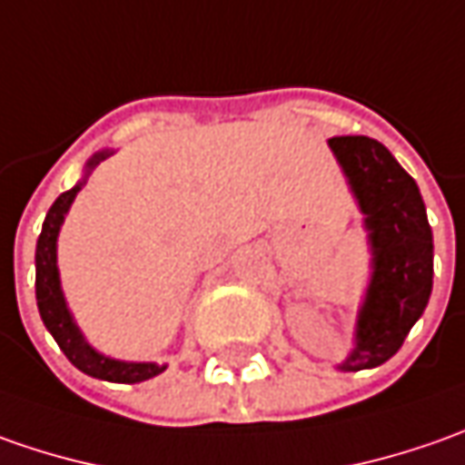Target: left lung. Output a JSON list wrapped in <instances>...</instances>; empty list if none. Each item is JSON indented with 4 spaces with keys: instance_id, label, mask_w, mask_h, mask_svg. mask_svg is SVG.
I'll return each instance as SVG.
<instances>
[{
    "instance_id": "obj_1",
    "label": "left lung",
    "mask_w": 465,
    "mask_h": 465,
    "mask_svg": "<svg viewBox=\"0 0 465 465\" xmlns=\"http://www.w3.org/2000/svg\"><path fill=\"white\" fill-rule=\"evenodd\" d=\"M329 149L362 213L371 244L355 347L337 371L378 368L399 352L432 293V229L417 183L393 153L368 136L329 138Z\"/></svg>"
}]
</instances>
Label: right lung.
<instances>
[{
  "label": "right lung",
  "mask_w": 465,
  "mask_h": 465,
  "mask_svg": "<svg viewBox=\"0 0 465 465\" xmlns=\"http://www.w3.org/2000/svg\"><path fill=\"white\" fill-rule=\"evenodd\" d=\"M113 149L97 152L84 167V177L74 184L72 190L61 193L56 203L48 208L45 221H43V232L38 236V247H35V298H38V312L45 329L54 334V340L61 347V352L76 365L82 373L100 381H110V383H141L149 378L159 376L167 371V365L159 362H134V361H115L107 358L100 350H94L87 342V337L82 334V329L76 327L72 312L66 306V298L61 291V275H58V232L64 226V218L72 208L76 193L84 187L92 169L97 167L103 159H107Z\"/></svg>",
  "instance_id": "1"
}]
</instances>
